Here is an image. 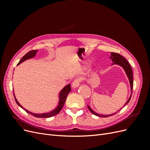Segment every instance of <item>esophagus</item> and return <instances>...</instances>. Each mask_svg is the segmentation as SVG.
<instances>
[{"label":"esophagus","mask_w":150,"mask_h":150,"mask_svg":"<svg viewBox=\"0 0 150 150\" xmlns=\"http://www.w3.org/2000/svg\"><path fill=\"white\" fill-rule=\"evenodd\" d=\"M79 83H80V79L79 78L75 79L74 81L72 83V88H78V86H79Z\"/></svg>","instance_id":"obj_1"}]
</instances>
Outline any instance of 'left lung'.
Returning a JSON list of instances; mask_svg holds the SVG:
<instances>
[{
    "label": "left lung",
    "mask_w": 150,
    "mask_h": 150,
    "mask_svg": "<svg viewBox=\"0 0 150 150\" xmlns=\"http://www.w3.org/2000/svg\"><path fill=\"white\" fill-rule=\"evenodd\" d=\"M110 59H111L112 62V65H118L120 66H121L122 69H124L125 72H126V74L127 76V78H128V80H129V85H130V88H131V94H130V96L129 98V99H128V101H126V103L125 104V105L123 106V107L126 105L127 104H128L131 98V96H132V91H133V71H132V69H131V67L130 66V64H129V62H128L126 59L122 57V56H121L120 54H117V53H115V52H111V57ZM122 107V108H123ZM88 108L89 109V110L91 112L93 115H96L97 116L99 117H108V116H112L113 115H115L116 113L119 111L120 110H121L122 108H121L120 110L117 111V112H115V113H112V114L111 115H100V114H98V113L95 112L94 110H93L91 108H90V106L89 105H88Z\"/></svg>",
    "instance_id": "left-lung-1"
}]
</instances>
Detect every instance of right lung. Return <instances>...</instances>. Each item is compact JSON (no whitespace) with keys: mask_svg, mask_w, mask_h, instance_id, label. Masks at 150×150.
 Listing matches in <instances>:
<instances>
[{"mask_svg":"<svg viewBox=\"0 0 150 150\" xmlns=\"http://www.w3.org/2000/svg\"><path fill=\"white\" fill-rule=\"evenodd\" d=\"M38 50H34V51H29V52L27 53L21 59V61H19V62L17 64V66L19 65L21 63L23 62L24 61H25L26 60L34 57L36 56V53L38 52ZM71 84H70L65 86L64 87L61 89V91L59 92V93L58 105L56 107V108L54 109L53 110H52L51 111H50V112H44V113H40V114H39V113H34L33 112H30L28 110H27L26 109H25L23 106H21L20 103L18 102V101L17 100V99L15 96L14 92H13V96H14L16 102L17 103L18 105H19L21 108L23 109V110H24L27 112L29 113V114H30V115H32L36 117H46H46H50L55 116V115H57L58 113L60 112V111L62 110V108L63 106H64V104L66 102L67 94L71 92Z\"/></svg>","mask_w":150,"mask_h":150,"instance_id":"add662e5","label":"right lung"}]
</instances>
